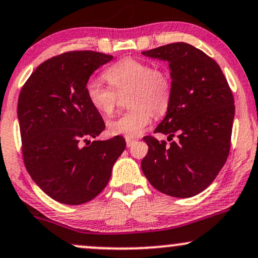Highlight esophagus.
<instances>
[{"instance_id": "esophagus-1", "label": "esophagus", "mask_w": 258, "mask_h": 258, "mask_svg": "<svg viewBox=\"0 0 258 258\" xmlns=\"http://www.w3.org/2000/svg\"><path fill=\"white\" fill-rule=\"evenodd\" d=\"M125 142H126V147H132V146L134 145L135 140H133V139H128V138H126V139H125Z\"/></svg>"}]
</instances>
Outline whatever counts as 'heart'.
I'll use <instances>...</instances> for the list:
<instances>
[{
    "label": "heart",
    "instance_id": "heart-1",
    "mask_svg": "<svg viewBox=\"0 0 258 258\" xmlns=\"http://www.w3.org/2000/svg\"><path fill=\"white\" fill-rule=\"evenodd\" d=\"M111 88L97 79L86 85V94L92 106L105 116L113 113L118 95L128 93L132 110L107 123V132L113 136L136 138L145 132L154 116H163L172 98V82L164 69L153 68L149 62L126 58L116 62L105 72Z\"/></svg>",
    "mask_w": 258,
    "mask_h": 258
}]
</instances>
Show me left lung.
<instances>
[{
    "label": "left lung",
    "instance_id": "8db88e82",
    "mask_svg": "<svg viewBox=\"0 0 258 258\" xmlns=\"http://www.w3.org/2000/svg\"><path fill=\"white\" fill-rule=\"evenodd\" d=\"M142 55L167 61L172 98L154 133L178 141L166 146L145 136L148 153L141 161L148 182L168 196H195L208 187L230 153L234 99L214 59L186 43H172Z\"/></svg>",
    "mask_w": 258,
    "mask_h": 258
}]
</instances>
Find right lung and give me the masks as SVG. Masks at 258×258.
Listing matches in <instances>:
<instances>
[{
    "mask_svg": "<svg viewBox=\"0 0 258 258\" xmlns=\"http://www.w3.org/2000/svg\"><path fill=\"white\" fill-rule=\"evenodd\" d=\"M113 56L69 51L51 57L32 73L18 100L22 157L34 183L64 205H82L109 183L125 149L114 136L91 141L105 129L86 94L90 76Z\"/></svg>",
    "mask_w": 258,
    "mask_h": 258,
    "instance_id": "1",
    "label": "right lung"
}]
</instances>
